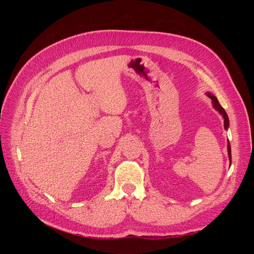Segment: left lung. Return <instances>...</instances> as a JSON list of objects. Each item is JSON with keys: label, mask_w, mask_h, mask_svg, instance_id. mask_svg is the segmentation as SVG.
Here are the masks:
<instances>
[{"label": "left lung", "mask_w": 254, "mask_h": 254, "mask_svg": "<svg viewBox=\"0 0 254 254\" xmlns=\"http://www.w3.org/2000/svg\"><path fill=\"white\" fill-rule=\"evenodd\" d=\"M207 96H209L211 99H212V104H213V107L215 109H216L221 115L222 118H224V127L225 129L227 130L229 128V118H228V114L226 113L225 109L222 108V107L220 106V104L218 103V99L215 97L214 95H212L211 93H207ZM228 155H229V159L230 161H231V146H230V142H228Z\"/></svg>", "instance_id": "obj_1"}]
</instances>
